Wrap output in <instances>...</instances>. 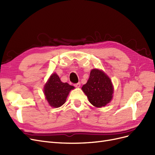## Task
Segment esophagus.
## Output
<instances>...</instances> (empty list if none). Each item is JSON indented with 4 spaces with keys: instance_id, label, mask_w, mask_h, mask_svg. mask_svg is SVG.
<instances>
[{
    "instance_id": "esophagus-1",
    "label": "esophagus",
    "mask_w": 155,
    "mask_h": 155,
    "mask_svg": "<svg viewBox=\"0 0 155 155\" xmlns=\"http://www.w3.org/2000/svg\"><path fill=\"white\" fill-rule=\"evenodd\" d=\"M74 86L76 87H77V88L80 87V86H81V83H78L74 84Z\"/></svg>"
}]
</instances>
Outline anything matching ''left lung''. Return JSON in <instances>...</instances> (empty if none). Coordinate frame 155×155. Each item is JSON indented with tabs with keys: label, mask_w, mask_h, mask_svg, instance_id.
<instances>
[{
	"label": "left lung",
	"mask_w": 155,
	"mask_h": 155,
	"mask_svg": "<svg viewBox=\"0 0 155 155\" xmlns=\"http://www.w3.org/2000/svg\"><path fill=\"white\" fill-rule=\"evenodd\" d=\"M81 89L91 104L98 108L109 104L113 96L114 88L110 79L102 70L96 68L91 70L88 80Z\"/></svg>",
	"instance_id": "obj_1"
}]
</instances>
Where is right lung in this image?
<instances>
[{
  "mask_svg": "<svg viewBox=\"0 0 155 155\" xmlns=\"http://www.w3.org/2000/svg\"><path fill=\"white\" fill-rule=\"evenodd\" d=\"M74 87L61 81L57 74H52L44 87V94L49 105L54 108L62 106L67 100L70 91Z\"/></svg>",
  "mask_w": 155,
  "mask_h": 155,
  "instance_id": "obj_1",
  "label": "right lung"
}]
</instances>
